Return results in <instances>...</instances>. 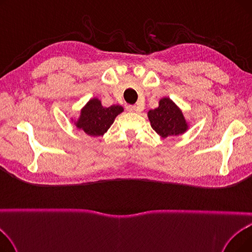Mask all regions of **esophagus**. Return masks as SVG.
<instances>
[{
  "label": "esophagus",
  "instance_id": "34e87169",
  "mask_svg": "<svg viewBox=\"0 0 252 252\" xmlns=\"http://www.w3.org/2000/svg\"><path fill=\"white\" fill-rule=\"evenodd\" d=\"M126 109L127 111H131V112H140V111H142L141 107H139V106H134V105H126Z\"/></svg>",
  "mask_w": 252,
  "mask_h": 252
}]
</instances>
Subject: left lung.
<instances>
[{"instance_id": "obj_1", "label": "left lung", "mask_w": 252, "mask_h": 252, "mask_svg": "<svg viewBox=\"0 0 252 252\" xmlns=\"http://www.w3.org/2000/svg\"><path fill=\"white\" fill-rule=\"evenodd\" d=\"M148 118L152 128L162 138L182 135L189 128L182 110L167 97L159 100L157 108L148 111Z\"/></svg>"}]
</instances>
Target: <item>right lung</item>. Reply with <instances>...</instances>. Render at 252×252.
<instances>
[{"label": "right lung", "instance_id": "right-lung-1", "mask_svg": "<svg viewBox=\"0 0 252 252\" xmlns=\"http://www.w3.org/2000/svg\"><path fill=\"white\" fill-rule=\"evenodd\" d=\"M123 111L124 108L121 105L104 107L98 98H93L84 106L74 125L89 136H103L113 124L115 117Z\"/></svg>", "mask_w": 252, "mask_h": 252}]
</instances>
